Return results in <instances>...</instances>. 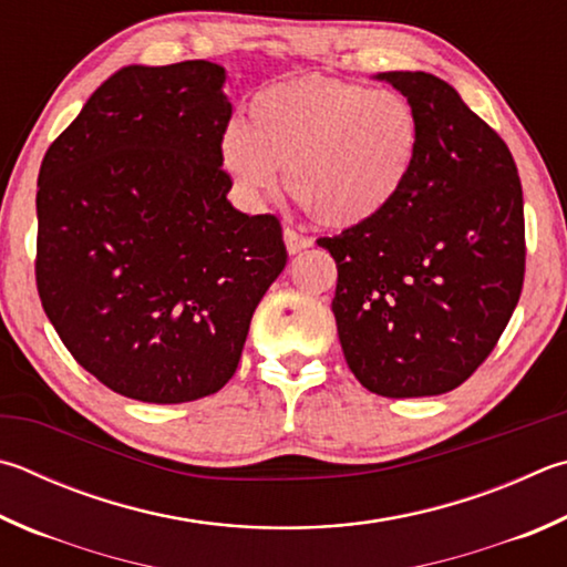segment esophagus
<instances>
[{
	"label": "esophagus",
	"mask_w": 567,
	"mask_h": 567,
	"mask_svg": "<svg viewBox=\"0 0 567 567\" xmlns=\"http://www.w3.org/2000/svg\"><path fill=\"white\" fill-rule=\"evenodd\" d=\"M282 235H285V248H287V252H290V255L302 252L305 248H310V245H312L310 238H305V235H300V233L292 230V228H285Z\"/></svg>",
	"instance_id": "1"
}]
</instances>
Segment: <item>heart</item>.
<instances>
[{
    "label": "heart",
    "instance_id": "heart-1",
    "mask_svg": "<svg viewBox=\"0 0 567 567\" xmlns=\"http://www.w3.org/2000/svg\"><path fill=\"white\" fill-rule=\"evenodd\" d=\"M424 128L399 91L300 76L257 91L250 126L230 121L220 161L248 198L285 185L327 228H359L399 200L414 176Z\"/></svg>",
    "mask_w": 567,
    "mask_h": 567
}]
</instances>
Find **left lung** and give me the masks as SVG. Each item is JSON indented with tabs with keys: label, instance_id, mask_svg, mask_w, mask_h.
<instances>
[{
	"label": "left lung",
	"instance_id": "8db88e82",
	"mask_svg": "<svg viewBox=\"0 0 567 567\" xmlns=\"http://www.w3.org/2000/svg\"><path fill=\"white\" fill-rule=\"evenodd\" d=\"M424 143L404 193L367 225L319 238L337 262L332 312L359 384L436 396L476 372L516 310L526 225L516 161L458 91L426 71H386Z\"/></svg>",
	"mask_w": 567,
	"mask_h": 567
}]
</instances>
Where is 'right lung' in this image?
<instances>
[{
	"instance_id": "add662e5",
	"label": "right lung",
	"mask_w": 567,
	"mask_h": 567,
	"mask_svg": "<svg viewBox=\"0 0 567 567\" xmlns=\"http://www.w3.org/2000/svg\"><path fill=\"white\" fill-rule=\"evenodd\" d=\"M223 86L225 69L203 59L123 66L41 161V307L121 396L183 404L220 391L285 270L280 220L228 200Z\"/></svg>"
}]
</instances>
